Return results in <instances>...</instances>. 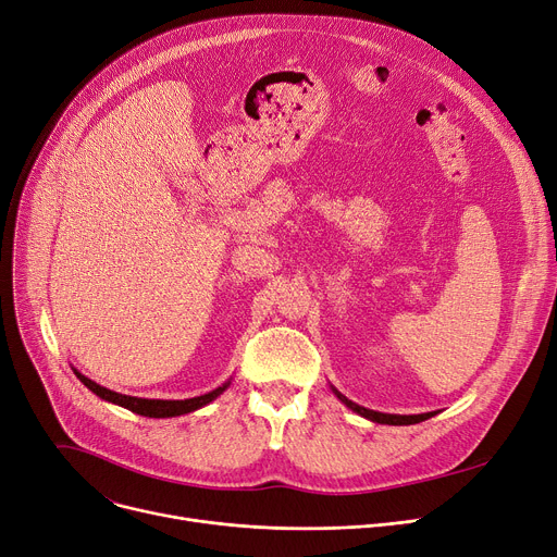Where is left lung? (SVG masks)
<instances>
[{
  "instance_id": "1",
  "label": "left lung",
  "mask_w": 557,
  "mask_h": 557,
  "mask_svg": "<svg viewBox=\"0 0 557 557\" xmlns=\"http://www.w3.org/2000/svg\"><path fill=\"white\" fill-rule=\"evenodd\" d=\"M334 393H336V397L347 406V408H352L355 413H359L361 418H366V420H372V422H376V424H393V426H401V424H418V422H424V420H429V418H433L435 416V411L433 413H420V416H393V413H379V411H370V408H363V406H359V404H355V401H349L347 397H343L336 388H332Z\"/></svg>"
}]
</instances>
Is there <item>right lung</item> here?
<instances>
[{
  "label": "right lung",
  "instance_id": "right-lung-1",
  "mask_svg": "<svg viewBox=\"0 0 557 557\" xmlns=\"http://www.w3.org/2000/svg\"><path fill=\"white\" fill-rule=\"evenodd\" d=\"M74 374L81 379L83 386L90 388L101 399L112 401L116 406H124V408H128V411H133L137 416H144V418H178V416L198 411V408L214 401L230 386V382H225L223 386L214 388L212 393H205V395L191 397V399H144V397H131V395L108 391V388L99 386L97 382H92V379H87L85 374H81L78 370H74Z\"/></svg>",
  "mask_w": 557,
  "mask_h": 557
}]
</instances>
